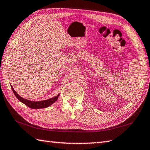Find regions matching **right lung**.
Masks as SVG:
<instances>
[{
    "instance_id": "add662e5",
    "label": "right lung",
    "mask_w": 150,
    "mask_h": 150,
    "mask_svg": "<svg viewBox=\"0 0 150 150\" xmlns=\"http://www.w3.org/2000/svg\"><path fill=\"white\" fill-rule=\"evenodd\" d=\"M11 88L13 90V92L15 94V96H16V98L18 99L21 102H22L23 103H24L29 108H33V109H35V108H43L49 107L50 105H51L52 103H54L57 100L58 98V96L60 95V94H58L57 96L54 97V98H50L49 99H47V100L40 101H32L28 100V99H25L24 98H21V97L18 93H17V92L15 91L12 86H11Z\"/></svg>"
}]
</instances>
